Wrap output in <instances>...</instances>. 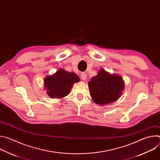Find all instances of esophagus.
<instances>
[{"instance_id":"esophagus-1","label":"esophagus","mask_w":160,"mask_h":160,"mask_svg":"<svg viewBox=\"0 0 160 160\" xmlns=\"http://www.w3.org/2000/svg\"><path fill=\"white\" fill-rule=\"evenodd\" d=\"M80 77H81V78H82V80H86V78H87V75H86V73H82L80 74Z\"/></svg>"}]
</instances>
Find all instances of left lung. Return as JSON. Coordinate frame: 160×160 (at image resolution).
I'll return each instance as SVG.
<instances>
[{"label": "left lung", "instance_id": "8db88e82", "mask_svg": "<svg viewBox=\"0 0 160 160\" xmlns=\"http://www.w3.org/2000/svg\"><path fill=\"white\" fill-rule=\"evenodd\" d=\"M90 96L93 101L101 105L108 104L117 101L124 88L121 77L110 75L101 70L88 82Z\"/></svg>", "mask_w": 160, "mask_h": 160}]
</instances>
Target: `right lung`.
<instances>
[{"label":"right lung","instance_id":"right-lung-1","mask_svg":"<svg viewBox=\"0 0 160 160\" xmlns=\"http://www.w3.org/2000/svg\"><path fill=\"white\" fill-rule=\"evenodd\" d=\"M79 81L80 78L75 73L60 69L45 78V88L51 98L59 99L69 94L73 84Z\"/></svg>","mask_w":160,"mask_h":160}]
</instances>
